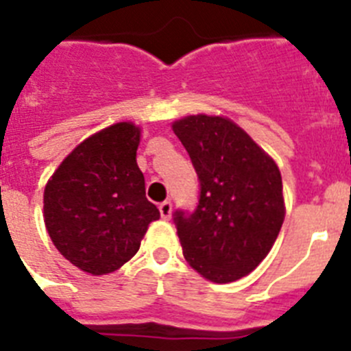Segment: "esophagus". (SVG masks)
Instances as JSON below:
<instances>
[{
    "label": "esophagus",
    "instance_id": "obj_1",
    "mask_svg": "<svg viewBox=\"0 0 351 351\" xmlns=\"http://www.w3.org/2000/svg\"><path fill=\"white\" fill-rule=\"evenodd\" d=\"M160 214L163 219H170V216H172V204H170L169 200L160 204Z\"/></svg>",
    "mask_w": 351,
    "mask_h": 351
}]
</instances>
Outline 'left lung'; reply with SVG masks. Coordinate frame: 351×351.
<instances>
[{"mask_svg":"<svg viewBox=\"0 0 351 351\" xmlns=\"http://www.w3.org/2000/svg\"><path fill=\"white\" fill-rule=\"evenodd\" d=\"M200 179L193 214L176 213L182 255L213 283L255 271L285 221L280 167L237 123L195 114L172 123Z\"/></svg>","mask_w":351,"mask_h":351,"instance_id":"obj_1","label":"left lung"}]
</instances>
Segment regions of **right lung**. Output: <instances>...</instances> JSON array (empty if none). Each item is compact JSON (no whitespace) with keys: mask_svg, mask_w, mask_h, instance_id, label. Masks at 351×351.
<instances>
[{"mask_svg":"<svg viewBox=\"0 0 351 351\" xmlns=\"http://www.w3.org/2000/svg\"><path fill=\"white\" fill-rule=\"evenodd\" d=\"M141 126L121 121L80 142L43 191V221L56 250L80 271L104 276L141 247L160 210L145 198L137 165Z\"/></svg>","mask_w":351,"mask_h":351,"instance_id":"right-lung-1","label":"right lung"}]
</instances>
